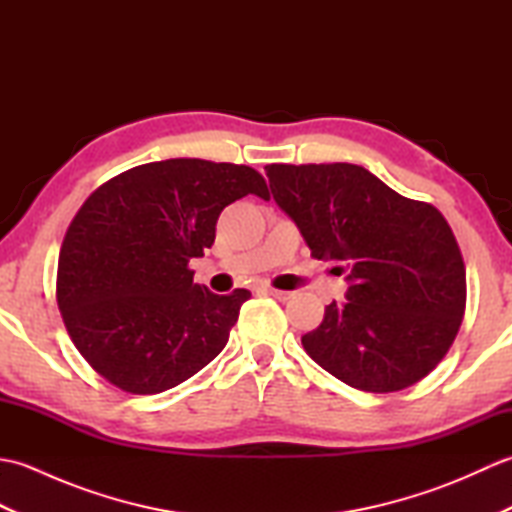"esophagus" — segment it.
<instances>
[{
  "label": "esophagus",
  "instance_id": "esophagus-1",
  "mask_svg": "<svg viewBox=\"0 0 512 512\" xmlns=\"http://www.w3.org/2000/svg\"><path fill=\"white\" fill-rule=\"evenodd\" d=\"M264 292H266V295H270V297L279 299V301H288V299L292 297V292H286V290H277V288H273V286H264Z\"/></svg>",
  "mask_w": 512,
  "mask_h": 512
}]
</instances>
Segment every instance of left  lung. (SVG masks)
Returning a JSON list of instances; mask_svg holds the SVG:
<instances>
[{"mask_svg":"<svg viewBox=\"0 0 512 512\" xmlns=\"http://www.w3.org/2000/svg\"><path fill=\"white\" fill-rule=\"evenodd\" d=\"M266 176L312 257L350 270L347 301L325 306L319 328L301 336L312 361L372 394L436 369L466 308L462 253L444 215L350 162L268 165Z\"/></svg>","mask_w":512,"mask_h":512,"instance_id":"left-lung-1","label":"left lung"}]
</instances>
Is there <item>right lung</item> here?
Masks as SVG:
<instances>
[{
    "mask_svg": "<svg viewBox=\"0 0 512 512\" xmlns=\"http://www.w3.org/2000/svg\"><path fill=\"white\" fill-rule=\"evenodd\" d=\"M248 193L270 198L255 169L171 158L118 173L83 202L61 244L57 303L94 372L127 394H160L224 350L250 292L213 295L189 262Z\"/></svg>",
    "mask_w": 512,
    "mask_h": 512,
    "instance_id": "obj_1",
    "label": "right lung"
}]
</instances>
